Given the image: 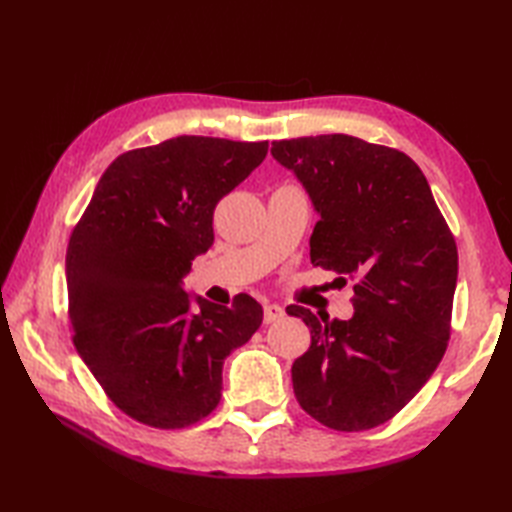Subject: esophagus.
Here are the masks:
<instances>
[{"label":"esophagus","mask_w":512,"mask_h":512,"mask_svg":"<svg viewBox=\"0 0 512 512\" xmlns=\"http://www.w3.org/2000/svg\"><path fill=\"white\" fill-rule=\"evenodd\" d=\"M286 310L279 306V303H266L264 306V323H275L279 319H284Z\"/></svg>","instance_id":"1"}]
</instances>
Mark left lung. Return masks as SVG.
<instances>
[{"mask_svg": "<svg viewBox=\"0 0 512 512\" xmlns=\"http://www.w3.org/2000/svg\"><path fill=\"white\" fill-rule=\"evenodd\" d=\"M308 191L319 222L314 266L356 279L352 319L288 314L310 328L292 387L314 420L365 431L394 418L447 352L458 248L420 167L398 149L347 134L273 143Z\"/></svg>", "mask_w": 512, "mask_h": 512, "instance_id": "8db88e82", "label": "left lung"}]
</instances>
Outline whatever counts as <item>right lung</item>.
I'll return each mask as SVG.
<instances>
[{"instance_id": "obj_1", "label": "right lung", "mask_w": 512, "mask_h": 512, "mask_svg": "<svg viewBox=\"0 0 512 512\" xmlns=\"http://www.w3.org/2000/svg\"><path fill=\"white\" fill-rule=\"evenodd\" d=\"M266 154L268 143L209 136L127 151L74 226L65 255L74 347L114 405L149 427L209 416L224 358L262 325L253 297L220 306L191 297L184 277L213 244L215 204Z\"/></svg>"}]
</instances>
